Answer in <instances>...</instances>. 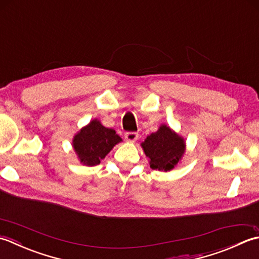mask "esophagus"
Returning a JSON list of instances; mask_svg holds the SVG:
<instances>
[{
  "instance_id": "1",
  "label": "esophagus",
  "mask_w": 259,
  "mask_h": 259,
  "mask_svg": "<svg viewBox=\"0 0 259 259\" xmlns=\"http://www.w3.org/2000/svg\"><path fill=\"white\" fill-rule=\"evenodd\" d=\"M137 139H139V133H136V132H128L125 134V140L131 142V143H133Z\"/></svg>"
}]
</instances>
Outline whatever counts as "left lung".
Segmentation results:
<instances>
[{
    "mask_svg": "<svg viewBox=\"0 0 259 259\" xmlns=\"http://www.w3.org/2000/svg\"><path fill=\"white\" fill-rule=\"evenodd\" d=\"M141 146L149 157L151 168L162 172L173 170L186 153V141L165 124L147 136Z\"/></svg>",
    "mask_w": 259,
    "mask_h": 259,
    "instance_id": "obj_1",
    "label": "left lung"
}]
</instances>
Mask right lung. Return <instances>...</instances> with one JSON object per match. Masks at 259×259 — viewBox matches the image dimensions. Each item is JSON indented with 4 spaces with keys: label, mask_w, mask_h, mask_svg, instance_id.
<instances>
[{
    "label": "right lung",
    "mask_w": 259,
    "mask_h": 259,
    "mask_svg": "<svg viewBox=\"0 0 259 259\" xmlns=\"http://www.w3.org/2000/svg\"><path fill=\"white\" fill-rule=\"evenodd\" d=\"M122 141L115 130L105 127L99 119L95 118L73 136L72 147L82 165L95 166Z\"/></svg>",
    "instance_id": "1"
}]
</instances>
